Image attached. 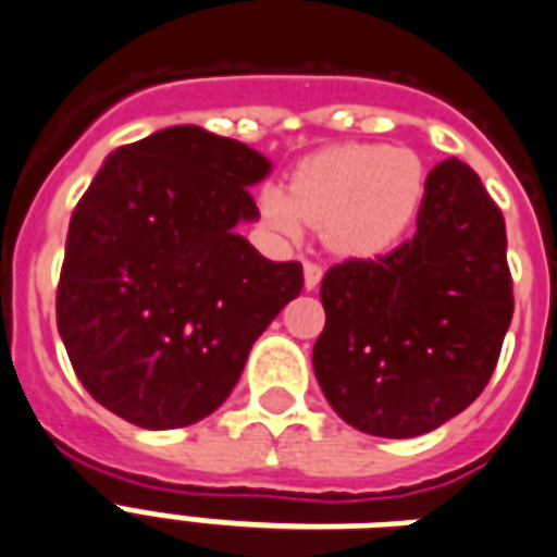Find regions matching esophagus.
I'll use <instances>...</instances> for the list:
<instances>
[{
    "instance_id": "esophagus-1",
    "label": "esophagus",
    "mask_w": 557,
    "mask_h": 557,
    "mask_svg": "<svg viewBox=\"0 0 557 557\" xmlns=\"http://www.w3.org/2000/svg\"><path fill=\"white\" fill-rule=\"evenodd\" d=\"M321 277H324V268L319 262H304V289H319Z\"/></svg>"
}]
</instances>
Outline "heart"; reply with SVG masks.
Here are the masks:
<instances>
[{"instance_id":"obj_1","label":"heart","mask_w":557,"mask_h":557,"mask_svg":"<svg viewBox=\"0 0 557 557\" xmlns=\"http://www.w3.org/2000/svg\"><path fill=\"white\" fill-rule=\"evenodd\" d=\"M425 200V168L413 150L381 144H339L312 152L292 171L289 188L262 185L259 221L283 242L307 224L324 226L342 257L369 259L393 250Z\"/></svg>"}]
</instances>
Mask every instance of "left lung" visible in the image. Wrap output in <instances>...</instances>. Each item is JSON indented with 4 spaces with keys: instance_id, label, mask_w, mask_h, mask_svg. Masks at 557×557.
<instances>
[{
    "instance_id": "1",
    "label": "left lung",
    "mask_w": 557,
    "mask_h": 557,
    "mask_svg": "<svg viewBox=\"0 0 557 557\" xmlns=\"http://www.w3.org/2000/svg\"><path fill=\"white\" fill-rule=\"evenodd\" d=\"M505 218L469 164L428 174L410 242L321 280L312 348L324 398L351 428L407 440L475 401L513 315Z\"/></svg>"
}]
</instances>
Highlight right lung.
I'll use <instances>...</instances> for the list:
<instances>
[{"label": "right lung", "instance_id": "1", "mask_svg": "<svg viewBox=\"0 0 557 557\" xmlns=\"http://www.w3.org/2000/svg\"><path fill=\"white\" fill-rule=\"evenodd\" d=\"M271 159L203 126H171L109 152L70 218L59 333L106 410L150 431L224 405L247 354L298 298L300 262L238 236Z\"/></svg>", "mask_w": 557, "mask_h": 557}]
</instances>
